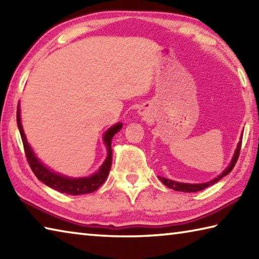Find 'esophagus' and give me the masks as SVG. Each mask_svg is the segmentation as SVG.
<instances>
[{
    "label": "esophagus",
    "mask_w": 259,
    "mask_h": 259,
    "mask_svg": "<svg viewBox=\"0 0 259 259\" xmlns=\"http://www.w3.org/2000/svg\"><path fill=\"white\" fill-rule=\"evenodd\" d=\"M139 114H140V115H145V114H146V111H145V108H139Z\"/></svg>",
    "instance_id": "esophagus-1"
}]
</instances>
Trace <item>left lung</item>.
I'll return each instance as SVG.
<instances>
[{
    "instance_id": "1",
    "label": "left lung",
    "mask_w": 259,
    "mask_h": 259,
    "mask_svg": "<svg viewBox=\"0 0 259 259\" xmlns=\"http://www.w3.org/2000/svg\"><path fill=\"white\" fill-rule=\"evenodd\" d=\"M241 143L242 142H239L238 144V147H236L235 153L233 155V159H232L230 165L227 166V168L223 171L222 175H219L217 178L212 179L211 182H208V183H203V184H185V183H178V182H174V181H170V179H166L164 177H160L159 179L160 181L164 184L165 186H168L169 188H172L175 191H179V192H188V193H193V192H199V191H202L204 188H207L208 186L212 185V184L217 183L218 181H221V179L226 176V175H229L232 169L234 168V165L236 163V161L239 159V154H240V150H241Z\"/></svg>"
}]
</instances>
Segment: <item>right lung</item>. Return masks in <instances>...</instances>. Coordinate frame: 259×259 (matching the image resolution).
<instances>
[{
  "label": "right lung",
  "mask_w": 259,
  "mask_h": 259,
  "mask_svg": "<svg viewBox=\"0 0 259 259\" xmlns=\"http://www.w3.org/2000/svg\"><path fill=\"white\" fill-rule=\"evenodd\" d=\"M17 124H18V129L20 131L21 140H23V145L25 150L26 157H27V162L34 172L35 176L37 177L38 181L45 183L54 190L58 191L60 193H66V194L71 195H80V194H87V193H93L96 190L103 185L104 182L106 181V178L109 174V169L112 165V139L114 135L119 133L122 128V123H116L113 125L112 128H109L104 136V143L107 146V157L103 165L100 166L99 170L96 174L91 175L90 177L84 178H68L65 176H61L59 174H56L51 171L50 169H48L45 164H42V162L37 159L36 155L34 154V152L30 146L28 145L27 139L24 134L23 125H21L20 121V107L18 104L17 107Z\"/></svg>",
  "instance_id": "obj_1"
}]
</instances>
